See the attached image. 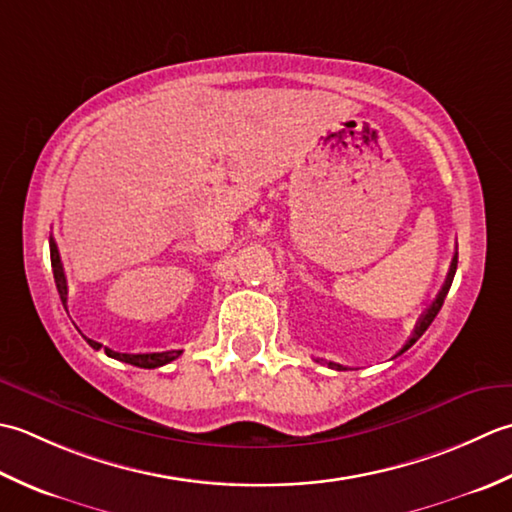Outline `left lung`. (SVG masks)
<instances>
[{"label": "left lung", "instance_id": "obj_1", "mask_svg": "<svg viewBox=\"0 0 512 512\" xmlns=\"http://www.w3.org/2000/svg\"><path fill=\"white\" fill-rule=\"evenodd\" d=\"M455 269H457V252H455V256H453V260H451V269H448V276H446V283H444L442 291H440V294H437V298L433 300V305L424 311V316H422V318H420V322H417V325H415L413 336L409 338V342L404 344L402 351H406V349H409V347H413V344H415L417 340H420L422 333H424L426 329H429V325H431V322L435 320L437 311H440V309H442V305H444V298H446V294H448V289H451L453 276H455ZM402 351H400V353H402ZM327 364H329L331 369H336V371H342V369H344L342 364H336V362H327Z\"/></svg>", "mask_w": 512, "mask_h": 512}]
</instances>
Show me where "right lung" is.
<instances>
[{
  "instance_id": "1",
  "label": "right lung",
  "mask_w": 512,
  "mask_h": 512,
  "mask_svg": "<svg viewBox=\"0 0 512 512\" xmlns=\"http://www.w3.org/2000/svg\"><path fill=\"white\" fill-rule=\"evenodd\" d=\"M50 263H52V274H55V285L59 291V298L61 302L66 305L68 300V283H66V274H64V265H61V258H59V249L55 238H50ZM88 344L92 349H101L103 344L95 342V340H88ZM106 349V356L114 358V360H121L125 364H132V367H141V369H156V367H163V364H168L172 360H176L181 356L183 351H150V353H119V351H112L108 347Z\"/></svg>"
}]
</instances>
